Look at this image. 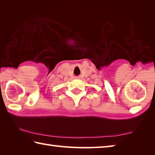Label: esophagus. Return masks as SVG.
<instances>
[{
    "instance_id": "esophagus-1",
    "label": "esophagus",
    "mask_w": 155,
    "mask_h": 155,
    "mask_svg": "<svg viewBox=\"0 0 155 155\" xmlns=\"http://www.w3.org/2000/svg\"><path fill=\"white\" fill-rule=\"evenodd\" d=\"M76 78H77V79H78V78H80V77H76Z\"/></svg>"
}]
</instances>
